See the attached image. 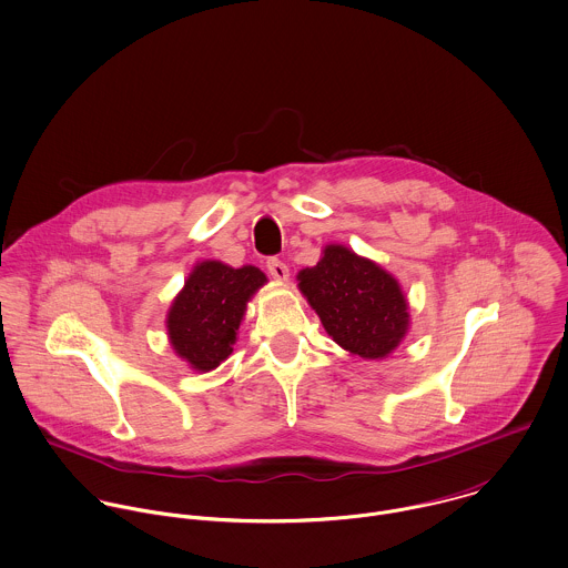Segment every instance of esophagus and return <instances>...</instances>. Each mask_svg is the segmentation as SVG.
Returning a JSON list of instances; mask_svg holds the SVG:
<instances>
[{
    "label": "esophagus",
    "mask_w": 568,
    "mask_h": 568,
    "mask_svg": "<svg viewBox=\"0 0 568 568\" xmlns=\"http://www.w3.org/2000/svg\"><path fill=\"white\" fill-rule=\"evenodd\" d=\"M265 267H267V272H270L274 278H278V281H287V276H290V267H287L281 258H276V256H270L267 263H265Z\"/></svg>",
    "instance_id": "1"
}]
</instances>
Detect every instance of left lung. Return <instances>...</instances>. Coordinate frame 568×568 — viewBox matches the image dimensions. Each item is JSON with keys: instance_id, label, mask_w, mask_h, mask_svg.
I'll return each instance as SVG.
<instances>
[{"instance_id": "left-lung-1", "label": "left lung", "mask_w": 568, "mask_h": 568, "mask_svg": "<svg viewBox=\"0 0 568 568\" xmlns=\"http://www.w3.org/2000/svg\"><path fill=\"white\" fill-rule=\"evenodd\" d=\"M301 292L326 333L346 351L378 359L409 326L407 303L394 276L344 246H326L314 267L298 274Z\"/></svg>"}]
</instances>
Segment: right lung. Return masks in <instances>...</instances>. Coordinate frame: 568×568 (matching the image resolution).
I'll return each mask as SVG.
<instances>
[{
	"instance_id": "right-lung-1",
	"label": "right lung",
	"mask_w": 568,
	"mask_h": 568,
	"mask_svg": "<svg viewBox=\"0 0 568 568\" xmlns=\"http://www.w3.org/2000/svg\"><path fill=\"white\" fill-rule=\"evenodd\" d=\"M263 283L265 274L253 265H195L168 315L172 346L191 368L209 373L233 353L246 303Z\"/></svg>"
}]
</instances>
